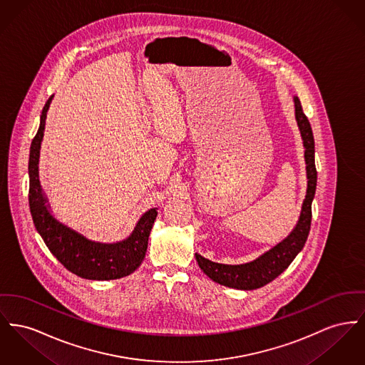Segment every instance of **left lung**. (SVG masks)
Masks as SVG:
<instances>
[{
	"instance_id": "1",
	"label": "left lung",
	"mask_w": 365,
	"mask_h": 365,
	"mask_svg": "<svg viewBox=\"0 0 365 365\" xmlns=\"http://www.w3.org/2000/svg\"><path fill=\"white\" fill-rule=\"evenodd\" d=\"M295 103V118L299 128L300 136L303 140L304 148V163H306V178H307V189L306 195L302 204L299 219L292 232L285 237L279 244L273 248L266 251L257 259L242 263V264H223L216 263L210 259L195 254V259L198 262L200 269L210 277V279L229 287L242 291H252L257 289L269 282H272L276 277L291 264V262L302 251L304 242L310 232L312 223V202L316 193L317 186V171L314 165V138L310 123L304 115L300 101L294 96Z\"/></svg>"
}]
</instances>
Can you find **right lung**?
<instances>
[{"instance_id":"1","label":"right lung","mask_w":365,"mask_h":365,"mask_svg":"<svg viewBox=\"0 0 365 365\" xmlns=\"http://www.w3.org/2000/svg\"><path fill=\"white\" fill-rule=\"evenodd\" d=\"M52 98L43 106L40 128L30 148L29 205L34 226L51 254L73 274L95 281L123 279L133 273L145 259L151 227L157 217V208H150L142 215L132 233L117 242L89 240L52 215L38 178L40 149Z\"/></svg>"}]
</instances>
